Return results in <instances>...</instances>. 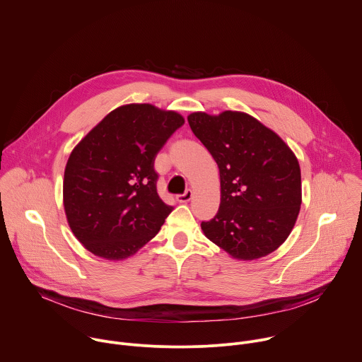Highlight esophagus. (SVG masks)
<instances>
[{"label":"esophagus","mask_w":362,"mask_h":362,"mask_svg":"<svg viewBox=\"0 0 362 362\" xmlns=\"http://www.w3.org/2000/svg\"><path fill=\"white\" fill-rule=\"evenodd\" d=\"M192 196H193V192L190 189H187L183 194H177L176 199H177L179 203H187L192 199Z\"/></svg>","instance_id":"obj_1"}]
</instances>
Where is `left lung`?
I'll use <instances>...</instances> for the list:
<instances>
[{
  "label": "left lung",
  "instance_id": "left-lung-1",
  "mask_svg": "<svg viewBox=\"0 0 362 362\" xmlns=\"http://www.w3.org/2000/svg\"><path fill=\"white\" fill-rule=\"evenodd\" d=\"M221 175L216 216L202 222L204 236L238 261L276 250L292 232L302 203L300 168L291 147L243 112L187 116Z\"/></svg>",
  "mask_w": 362,
  "mask_h": 362
}]
</instances>
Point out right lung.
Segmentation results:
<instances>
[{"mask_svg": "<svg viewBox=\"0 0 362 362\" xmlns=\"http://www.w3.org/2000/svg\"><path fill=\"white\" fill-rule=\"evenodd\" d=\"M185 124L182 115L148 103L110 112L73 148L63 204L78 242L106 261L133 256L173 211L158 194L154 158Z\"/></svg>", "mask_w": 362, "mask_h": 362, "instance_id": "1", "label": "right lung"}]
</instances>
